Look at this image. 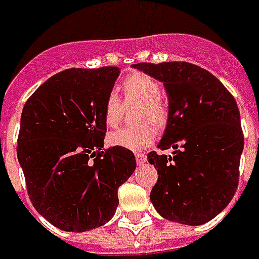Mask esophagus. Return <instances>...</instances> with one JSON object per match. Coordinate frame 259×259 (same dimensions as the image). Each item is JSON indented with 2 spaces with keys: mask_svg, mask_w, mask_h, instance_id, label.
<instances>
[{
  "mask_svg": "<svg viewBox=\"0 0 259 259\" xmlns=\"http://www.w3.org/2000/svg\"><path fill=\"white\" fill-rule=\"evenodd\" d=\"M135 160H137L138 164H144L147 161V155L144 153H135Z\"/></svg>",
  "mask_w": 259,
  "mask_h": 259,
  "instance_id": "esophagus-1",
  "label": "esophagus"
}]
</instances>
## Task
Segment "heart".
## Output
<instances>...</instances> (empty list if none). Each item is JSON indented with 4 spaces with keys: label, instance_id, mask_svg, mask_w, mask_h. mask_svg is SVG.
I'll list each match as a JSON object with an SVG mask.
<instances>
[{
    "label": "heart",
    "instance_id": "1",
    "mask_svg": "<svg viewBox=\"0 0 259 259\" xmlns=\"http://www.w3.org/2000/svg\"><path fill=\"white\" fill-rule=\"evenodd\" d=\"M124 105L138 104L135 121L140 125L121 128L108 135L109 144L126 150H144L153 144L157 128H164L170 116L168 104L161 96V85L153 76L135 72L125 77L121 83ZM124 115V106L115 94L108 95L104 105V121L108 128L118 126Z\"/></svg>",
    "mask_w": 259,
    "mask_h": 259
}]
</instances>
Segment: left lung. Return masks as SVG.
I'll list each match as a JSON object with an SVG mask.
<instances>
[{
    "mask_svg": "<svg viewBox=\"0 0 259 259\" xmlns=\"http://www.w3.org/2000/svg\"><path fill=\"white\" fill-rule=\"evenodd\" d=\"M164 83L170 116L158 144L151 151L158 180L150 199L163 218L183 225H203L232 200L239 182L244 150L239 109L234 96L210 72L187 62L138 63Z\"/></svg>",
    "mask_w": 259,
    "mask_h": 259,
    "instance_id": "1",
    "label": "left lung"
}]
</instances>
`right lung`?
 Returning <instances> with one entry per match:
<instances>
[{"mask_svg":"<svg viewBox=\"0 0 259 259\" xmlns=\"http://www.w3.org/2000/svg\"><path fill=\"white\" fill-rule=\"evenodd\" d=\"M119 69L72 67L47 79L21 114L17 157L35 210L56 228L85 232L115 214L135 170L122 147L104 148V105Z\"/></svg>","mask_w":259,"mask_h":259,"instance_id":"1","label":"right lung"}]
</instances>
